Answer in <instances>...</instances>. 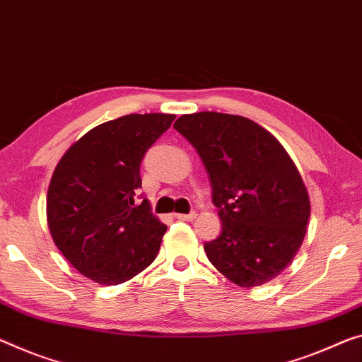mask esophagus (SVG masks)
I'll return each mask as SVG.
<instances>
[{
	"label": "esophagus",
	"mask_w": 362,
	"mask_h": 362,
	"mask_svg": "<svg viewBox=\"0 0 362 362\" xmlns=\"http://www.w3.org/2000/svg\"><path fill=\"white\" fill-rule=\"evenodd\" d=\"M196 212H189V214H176L175 216L177 220H182V221H191V220H194L196 218Z\"/></svg>",
	"instance_id": "34e87169"
}]
</instances>
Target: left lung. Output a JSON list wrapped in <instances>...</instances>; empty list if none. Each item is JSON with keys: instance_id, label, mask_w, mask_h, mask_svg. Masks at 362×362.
I'll list each match as a JSON object with an SVG mask.
<instances>
[{"instance_id": "8db88e82", "label": "left lung", "mask_w": 362, "mask_h": 362, "mask_svg": "<svg viewBox=\"0 0 362 362\" xmlns=\"http://www.w3.org/2000/svg\"><path fill=\"white\" fill-rule=\"evenodd\" d=\"M173 127L199 153L218 209L223 230L204 244L209 260L239 286L274 280L301 247L310 215L290 155L244 116L200 111Z\"/></svg>"}]
</instances>
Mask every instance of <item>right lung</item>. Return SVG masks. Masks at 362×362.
<instances>
[{
    "instance_id": "add662e5",
    "label": "right lung",
    "mask_w": 362,
    "mask_h": 362,
    "mask_svg": "<svg viewBox=\"0 0 362 362\" xmlns=\"http://www.w3.org/2000/svg\"><path fill=\"white\" fill-rule=\"evenodd\" d=\"M175 115H126L93 127L54 168L47 218L57 247L100 285H119L153 262L166 226L150 212L141 163ZM142 199V196H141Z\"/></svg>"
}]
</instances>
